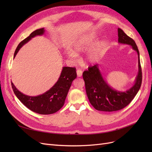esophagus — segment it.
I'll return each mask as SVG.
<instances>
[{"label": "esophagus", "instance_id": "obj_1", "mask_svg": "<svg viewBox=\"0 0 152 152\" xmlns=\"http://www.w3.org/2000/svg\"><path fill=\"white\" fill-rule=\"evenodd\" d=\"M77 77H82V70H77Z\"/></svg>", "mask_w": 152, "mask_h": 152}]
</instances>
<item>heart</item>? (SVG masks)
<instances>
[{
	"label": "heart",
	"mask_w": 152,
	"mask_h": 152,
	"mask_svg": "<svg viewBox=\"0 0 152 152\" xmlns=\"http://www.w3.org/2000/svg\"><path fill=\"white\" fill-rule=\"evenodd\" d=\"M97 36L95 34L91 33L89 34L82 36L78 39L73 44L72 50H66V56L70 60L76 61L78 56L77 54L84 52L94 42ZM103 42L102 41H98L92 46L86 53L84 61L86 65H89L98 61L102 56V48Z\"/></svg>",
	"instance_id": "obj_1"
}]
</instances>
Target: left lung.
Listing matches in <instances>:
<instances>
[{
    "label": "left lung",
    "mask_w": 152,
    "mask_h": 152,
    "mask_svg": "<svg viewBox=\"0 0 152 152\" xmlns=\"http://www.w3.org/2000/svg\"><path fill=\"white\" fill-rule=\"evenodd\" d=\"M118 37L119 44L131 45L137 53L138 72L134 85L126 91H120L108 85L98 64L89 67L88 70L84 71L82 76L85 82L87 96L91 104L98 111L114 112L126 107L134 99L141 85L142 72L140 53L134 40L127 36L121 28H118Z\"/></svg>",
    "instance_id": "left-lung-1"
}]
</instances>
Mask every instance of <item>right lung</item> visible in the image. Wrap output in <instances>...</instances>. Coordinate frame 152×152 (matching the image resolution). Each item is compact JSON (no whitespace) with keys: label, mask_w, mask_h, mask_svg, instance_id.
Instances as JSON below:
<instances>
[{"label":"right lung","mask_w":152,"mask_h":152,"mask_svg":"<svg viewBox=\"0 0 152 152\" xmlns=\"http://www.w3.org/2000/svg\"><path fill=\"white\" fill-rule=\"evenodd\" d=\"M45 31L44 28L36 30L31 33L28 37L21 41L14 54V58L23 45L35 37L42 35ZM76 77L77 73L75 68L63 66L61 75L55 84L45 93L36 96H30L22 93L12 82L11 86L16 97L25 107L34 112L49 115L56 113L62 108L72 82Z\"/></svg>","instance_id":"right-lung-1"}]
</instances>
